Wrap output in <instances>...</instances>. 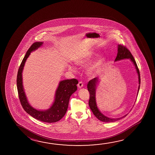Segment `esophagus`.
Returning <instances> with one entry per match:
<instances>
[{"mask_svg":"<svg viewBox=\"0 0 155 155\" xmlns=\"http://www.w3.org/2000/svg\"><path fill=\"white\" fill-rule=\"evenodd\" d=\"M78 86L79 88H81L83 86V83L82 81H79L78 84Z\"/></svg>","mask_w":155,"mask_h":155,"instance_id":"1","label":"esophagus"}]
</instances>
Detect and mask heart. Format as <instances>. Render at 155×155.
Here are the masks:
<instances>
[{"label": "heart", "mask_w": 155, "mask_h": 155, "mask_svg": "<svg viewBox=\"0 0 155 155\" xmlns=\"http://www.w3.org/2000/svg\"><path fill=\"white\" fill-rule=\"evenodd\" d=\"M94 56H95V54L94 52H91L86 57H84L83 58L79 59L77 61V64L81 66H87L90 63V62L93 59ZM103 61V59L102 58H99V59H98V60L89 68V70H88L89 74H97L100 70Z\"/></svg>", "instance_id": "b5f03b06"}]
</instances>
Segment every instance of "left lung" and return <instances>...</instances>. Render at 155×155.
<instances>
[{
    "label": "left lung",
    "mask_w": 155,
    "mask_h": 155,
    "mask_svg": "<svg viewBox=\"0 0 155 155\" xmlns=\"http://www.w3.org/2000/svg\"><path fill=\"white\" fill-rule=\"evenodd\" d=\"M129 58L130 60L134 64V66L136 67V69L137 70V72L138 74V79H139V84H140V70L138 69V68L137 66L136 62L134 60V57L132 55L131 53L130 52L129 50H128L127 48L125 46L123 45L119 44L118 46V53H117V56L115 59V61H119L123 59ZM98 82V78L97 77L94 78L91 80H90L89 81L87 87V89L90 93V99L89 101V107L93 112L94 115L96 116L97 118L100 120L101 121L104 122H114L122 119L123 118L125 117L127 114L125 115L124 116L118 118H110L109 117H106L104 115L102 114L101 112L99 111V110L97 107L96 102V97H95V92H96V85L97 83ZM140 85L138 87V91L140 90Z\"/></svg>",
    "instance_id": "left-lung-1"
}]
</instances>
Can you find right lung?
I'll return each mask as SVG.
<instances>
[{"label":"right lung","mask_w":155,"mask_h":155,"mask_svg":"<svg viewBox=\"0 0 155 155\" xmlns=\"http://www.w3.org/2000/svg\"><path fill=\"white\" fill-rule=\"evenodd\" d=\"M42 44L43 42L41 41L33 43L26 52L25 56L21 63L17 76L18 97L23 109L32 117L42 122L54 123L61 119L66 114L69 105V99L71 94L76 91L77 84L78 83V81L76 79L73 78L60 81L56 90L54 102L49 109L46 111H38L31 107L27 101L23 89L22 72L25 63L30 54L31 52L35 50Z\"/></svg>","instance_id":"right-lung-1"}]
</instances>
